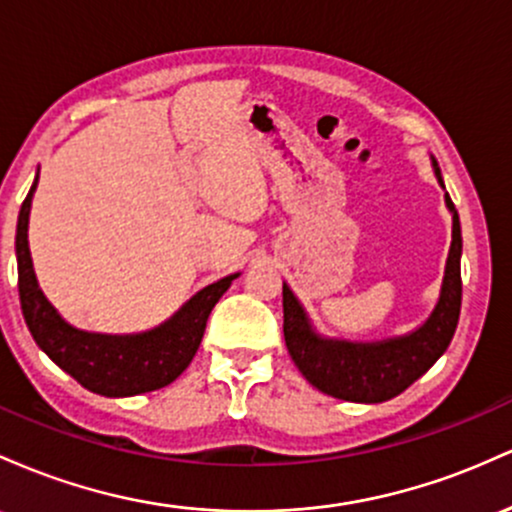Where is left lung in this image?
Masks as SVG:
<instances>
[{
  "label": "left lung",
  "mask_w": 512,
  "mask_h": 512,
  "mask_svg": "<svg viewBox=\"0 0 512 512\" xmlns=\"http://www.w3.org/2000/svg\"><path fill=\"white\" fill-rule=\"evenodd\" d=\"M433 162L435 179L442 188L440 166ZM445 205L452 215V244L445 261L440 295L433 312L421 326L401 336L382 341H348V338L321 336L314 329L307 309L297 300L290 285L283 283V333L287 353L295 360L304 380L319 392L355 404H382L438 363L455 336L459 307H462V227L459 215L445 191Z\"/></svg>",
  "instance_id": "8db88e82"
}]
</instances>
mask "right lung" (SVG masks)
I'll use <instances>...</instances> for the list:
<instances>
[{"label":"right lung","mask_w":512,"mask_h":512,"mask_svg":"<svg viewBox=\"0 0 512 512\" xmlns=\"http://www.w3.org/2000/svg\"><path fill=\"white\" fill-rule=\"evenodd\" d=\"M38 176L28 191L16 225L21 312L33 341L57 367L82 387L101 396H135L162 389L191 365L203 341L205 324L220 297L239 273L198 290L179 312L159 326L140 333H96L72 326L40 290L28 249V215Z\"/></svg>","instance_id":"1"}]
</instances>
